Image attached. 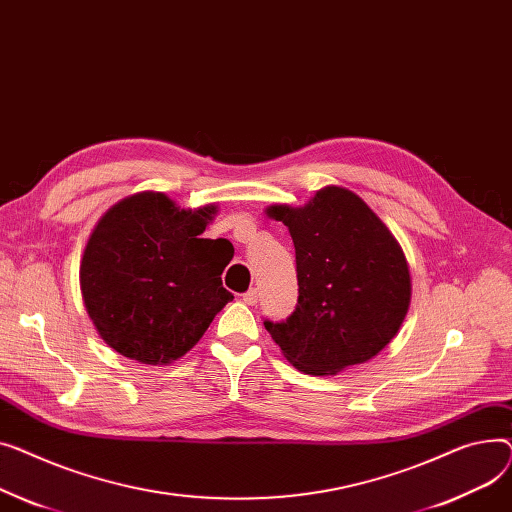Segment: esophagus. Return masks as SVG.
Returning a JSON list of instances; mask_svg holds the SVG:
<instances>
[{
    "mask_svg": "<svg viewBox=\"0 0 512 512\" xmlns=\"http://www.w3.org/2000/svg\"><path fill=\"white\" fill-rule=\"evenodd\" d=\"M244 302H246L248 306H254V304L258 302V291H256V289L246 291V293H244Z\"/></svg>",
    "mask_w": 512,
    "mask_h": 512,
    "instance_id": "esophagus-1",
    "label": "esophagus"
}]
</instances>
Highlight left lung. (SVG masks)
I'll return each mask as SVG.
<instances>
[{
    "label": "left lung",
    "mask_w": 512,
    "mask_h": 512,
    "mask_svg": "<svg viewBox=\"0 0 512 512\" xmlns=\"http://www.w3.org/2000/svg\"><path fill=\"white\" fill-rule=\"evenodd\" d=\"M266 215L291 233L297 264V306L264 328L289 362L324 376L378 355L405 320L411 277L405 254L351 190L328 186L306 206L275 204Z\"/></svg>",
    "instance_id": "obj_1"
}]
</instances>
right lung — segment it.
<instances>
[{
	"label": "right lung",
	"mask_w": 512,
	"mask_h": 512,
	"mask_svg": "<svg viewBox=\"0 0 512 512\" xmlns=\"http://www.w3.org/2000/svg\"><path fill=\"white\" fill-rule=\"evenodd\" d=\"M217 208H179L161 192L111 206L88 237L80 291L101 339L140 364L186 355L233 295L223 268L227 239L200 237Z\"/></svg>",
	"instance_id": "add662e5"
}]
</instances>
